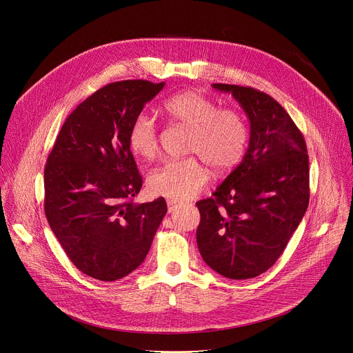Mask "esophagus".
I'll return each instance as SVG.
<instances>
[{
	"mask_svg": "<svg viewBox=\"0 0 353 353\" xmlns=\"http://www.w3.org/2000/svg\"><path fill=\"white\" fill-rule=\"evenodd\" d=\"M179 201L177 200H167V209H169V213H172L174 209H177Z\"/></svg>",
	"mask_w": 353,
	"mask_h": 353,
	"instance_id": "obj_1",
	"label": "esophagus"
}]
</instances>
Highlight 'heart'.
Masks as SVG:
<instances>
[{
	"mask_svg": "<svg viewBox=\"0 0 353 353\" xmlns=\"http://www.w3.org/2000/svg\"><path fill=\"white\" fill-rule=\"evenodd\" d=\"M161 111L167 120L189 128L186 152L200 157L214 172H229L242 160L249 128L239 111L219 108L197 90L177 92L164 101ZM127 143L134 156L153 160L159 153L154 120L145 113L136 114L128 127ZM199 159L190 156L164 163L148 176V192L177 201L192 199L206 186L210 177L208 167Z\"/></svg>",
	"mask_w": 353,
	"mask_h": 353,
	"instance_id": "b5f03b06",
	"label": "heart"
}]
</instances>
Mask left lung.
Here are the masks:
<instances>
[{
	"label": "left lung",
	"mask_w": 353,
	"mask_h": 353,
	"mask_svg": "<svg viewBox=\"0 0 353 353\" xmlns=\"http://www.w3.org/2000/svg\"><path fill=\"white\" fill-rule=\"evenodd\" d=\"M230 92L250 123L249 147L236 169L200 200L197 248L219 274L250 279L283 253L309 205L306 144L286 110L252 87L213 84Z\"/></svg>",
	"instance_id": "1"
}]
</instances>
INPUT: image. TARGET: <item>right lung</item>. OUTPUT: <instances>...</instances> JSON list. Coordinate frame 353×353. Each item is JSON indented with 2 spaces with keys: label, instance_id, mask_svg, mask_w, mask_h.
Segmentation results:
<instances>
[{
  "label": "right lung",
  "instance_id": "1",
  "mask_svg": "<svg viewBox=\"0 0 353 353\" xmlns=\"http://www.w3.org/2000/svg\"><path fill=\"white\" fill-rule=\"evenodd\" d=\"M164 83L107 84L64 121L44 170L48 225L79 270L113 282L137 269L167 213L163 197L136 205L143 179L128 127Z\"/></svg>",
  "mask_w": 353,
  "mask_h": 353
}]
</instances>
